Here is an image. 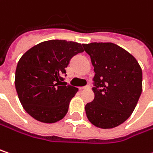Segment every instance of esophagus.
Segmentation results:
<instances>
[{"label": "esophagus", "instance_id": "esophagus-1", "mask_svg": "<svg viewBox=\"0 0 153 153\" xmlns=\"http://www.w3.org/2000/svg\"><path fill=\"white\" fill-rule=\"evenodd\" d=\"M89 88H90V85H85V86L79 87V90H85V89H89Z\"/></svg>", "mask_w": 153, "mask_h": 153}]
</instances>
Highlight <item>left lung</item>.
<instances>
[{"mask_svg":"<svg viewBox=\"0 0 153 153\" xmlns=\"http://www.w3.org/2000/svg\"><path fill=\"white\" fill-rule=\"evenodd\" d=\"M94 68V100L85 105L88 120L108 129L126 121L142 93V70L127 51L111 42L84 44Z\"/></svg>","mask_w":153,"mask_h":153,"instance_id":"8db88e82","label":"left lung"}]
</instances>
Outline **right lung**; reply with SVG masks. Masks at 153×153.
<instances>
[{"instance_id":"obj_1","label":"right lung","mask_w":153,"mask_h":153,"mask_svg":"<svg viewBox=\"0 0 153 153\" xmlns=\"http://www.w3.org/2000/svg\"><path fill=\"white\" fill-rule=\"evenodd\" d=\"M74 41L50 40L26 52L15 71V88L25 111L43 123L65 117L79 89L64 82L71 59L84 49Z\"/></svg>"}]
</instances>
